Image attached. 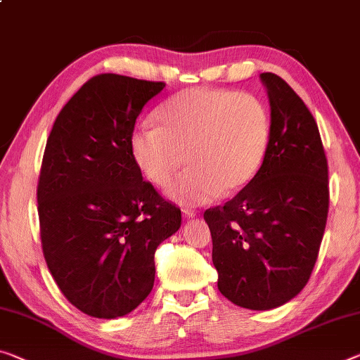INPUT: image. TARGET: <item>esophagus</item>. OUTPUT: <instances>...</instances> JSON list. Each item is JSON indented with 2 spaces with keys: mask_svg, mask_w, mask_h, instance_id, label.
I'll use <instances>...</instances> for the list:
<instances>
[{
  "mask_svg": "<svg viewBox=\"0 0 360 360\" xmlns=\"http://www.w3.org/2000/svg\"><path fill=\"white\" fill-rule=\"evenodd\" d=\"M196 215V212L193 209H184V217L185 219H193Z\"/></svg>",
  "mask_w": 360,
  "mask_h": 360,
  "instance_id": "1",
  "label": "esophagus"
}]
</instances>
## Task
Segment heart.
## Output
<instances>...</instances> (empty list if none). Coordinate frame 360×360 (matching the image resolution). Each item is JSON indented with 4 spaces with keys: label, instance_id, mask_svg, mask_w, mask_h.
Listing matches in <instances>:
<instances>
[{
    "label": "heart",
    "instance_id": "1",
    "mask_svg": "<svg viewBox=\"0 0 360 360\" xmlns=\"http://www.w3.org/2000/svg\"><path fill=\"white\" fill-rule=\"evenodd\" d=\"M158 120L131 134V158L151 184L164 186L185 154L190 167L165 188V195L185 206L241 191L269 148V109L252 93L190 88L165 101Z\"/></svg>",
    "mask_w": 360,
    "mask_h": 360
}]
</instances>
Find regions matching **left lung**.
Here are the masks:
<instances>
[{"mask_svg": "<svg viewBox=\"0 0 360 360\" xmlns=\"http://www.w3.org/2000/svg\"><path fill=\"white\" fill-rule=\"evenodd\" d=\"M270 140L261 169L238 195L204 212L219 291L236 306L269 311L311 278L328 215V164L319 127L281 77L261 74Z\"/></svg>", "mask_w": 360, "mask_h": 360, "instance_id": "obj_1", "label": "left lung"}]
</instances>
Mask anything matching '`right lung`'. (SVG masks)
Masks as SVG:
<instances>
[{
	"label": "right lung",
	"mask_w": 360,
	"mask_h": 360,
	"mask_svg": "<svg viewBox=\"0 0 360 360\" xmlns=\"http://www.w3.org/2000/svg\"><path fill=\"white\" fill-rule=\"evenodd\" d=\"M164 82L93 77L69 99L48 136L37 201L41 248L54 281L79 311L122 317L154 285V252L181 212L145 181L130 136Z\"/></svg>",
	"instance_id": "1"
}]
</instances>
